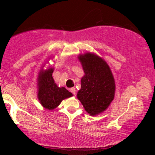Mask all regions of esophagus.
I'll return each instance as SVG.
<instances>
[{"label":"esophagus","mask_w":155,"mask_h":155,"mask_svg":"<svg viewBox=\"0 0 155 155\" xmlns=\"http://www.w3.org/2000/svg\"><path fill=\"white\" fill-rule=\"evenodd\" d=\"M70 92L73 93V94L74 95H75V94H76V90H75V88H74V87L71 88V89H70Z\"/></svg>","instance_id":"esophagus-1"}]
</instances>
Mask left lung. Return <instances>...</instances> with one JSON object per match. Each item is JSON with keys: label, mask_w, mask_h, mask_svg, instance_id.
Masks as SVG:
<instances>
[{"label": "left lung", "mask_w": 155, "mask_h": 155, "mask_svg": "<svg viewBox=\"0 0 155 155\" xmlns=\"http://www.w3.org/2000/svg\"><path fill=\"white\" fill-rule=\"evenodd\" d=\"M84 75L77 98L90 116L99 115L108 109L115 96V80L109 65L94 53L78 56Z\"/></svg>", "instance_id": "8db88e82"}]
</instances>
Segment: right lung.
I'll return each mask as SVG.
<instances>
[{
  "instance_id": "obj_1",
  "label": "right lung",
  "mask_w": 155,
  "mask_h": 155,
  "mask_svg": "<svg viewBox=\"0 0 155 155\" xmlns=\"http://www.w3.org/2000/svg\"><path fill=\"white\" fill-rule=\"evenodd\" d=\"M45 65H43L37 77V98L44 109L52 111L63 100L73 97V94L64 87H58L55 83L52 76L54 68L50 65L44 70Z\"/></svg>"
}]
</instances>
